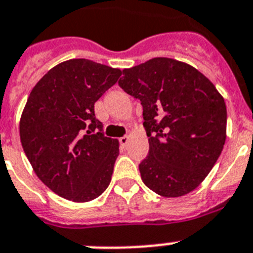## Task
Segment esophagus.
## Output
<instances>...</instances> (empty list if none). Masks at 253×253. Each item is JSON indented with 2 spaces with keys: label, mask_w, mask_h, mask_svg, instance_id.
<instances>
[{
  "label": "esophagus",
  "mask_w": 253,
  "mask_h": 253,
  "mask_svg": "<svg viewBox=\"0 0 253 253\" xmlns=\"http://www.w3.org/2000/svg\"><path fill=\"white\" fill-rule=\"evenodd\" d=\"M127 143H128V136L120 137V144L122 145V147H126Z\"/></svg>",
  "instance_id": "34e87169"
}]
</instances>
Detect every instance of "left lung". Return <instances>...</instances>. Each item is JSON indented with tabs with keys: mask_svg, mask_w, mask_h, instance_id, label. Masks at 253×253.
<instances>
[{
	"mask_svg": "<svg viewBox=\"0 0 253 253\" xmlns=\"http://www.w3.org/2000/svg\"><path fill=\"white\" fill-rule=\"evenodd\" d=\"M122 73L120 87L143 106L149 141L139 165L144 184L164 198L194 191L225 145L223 97L200 71L171 58H152Z\"/></svg>",
	"mask_w": 253,
	"mask_h": 253,
	"instance_id": "1",
	"label": "left lung"
}]
</instances>
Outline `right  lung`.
<instances>
[{
  "instance_id": "right-lung-1",
  "label": "right lung",
  "mask_w": 253,
  "mask_h": 253,
  "mask_svg": "<svg viewBox=\"0 0 253 253\" xmlns=\"http://www.w3.org/2000/svg\"><path fill=\"white\" fill-rule=\"evenodd\" d=\"M120 77V69L69 59L31 91L20 117L22 147L36 175L61 198L91 201L112 180L120 143L104 135L94 102Z\"/></svg>"
}]
</instances>
